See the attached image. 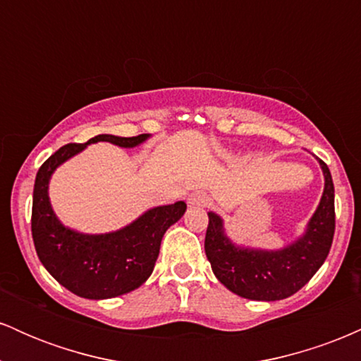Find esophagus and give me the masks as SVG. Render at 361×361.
<instances>
[{
  "label": "esophagus",
  "mask_w": 361,
  "mask_h": 361,
  "mask_svg": "<svg viewBox=\"0 0 361 361\" xmlns=\"http://www.w3.org/2000/svg\"><path fill=\"white\" fill-rule=\"evenodd\" d=\"M209 204H210V198L202 192H195L188 197V205L190 207H197V209H202V207H207Z\"/></svg>",
  "instance_id": "obj_1"
}]
</instances>
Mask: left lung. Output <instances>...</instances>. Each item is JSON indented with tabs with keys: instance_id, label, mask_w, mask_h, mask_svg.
Listing matches in <instances>:
<instances>
[{
	"instance_id": "obj_1",
	"label": "left lung",
	"mask_w": 361,
	"mask_h": 361,
	"mask_svg": "<svg viewBox=\"0 0 361 361\" xmlns=\"http://www.w3.org/2000/svg\"><path fill=\"white\" fill-rule=\"evenodd\" d=\"M324 192L304 234L280 250L239 246L231 241L221 215L209 212L205 255L214 275L235 295L250 300H281L293 295L322 267L334 235V185L329 168L317 159Z\"/></svg>"
}]
</instances>
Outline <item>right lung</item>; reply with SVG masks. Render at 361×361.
I'll return each mask as SVG.
<instances>
[{"instance_id":"1","label":"right lung","mask_w":361,"mask_h":361,"mask_svg":"<svg viewBox=\"0 0 361 361\" xmlns=\"http://www.w3.org/2000/svg\"><path fill=\"white\" fill-rule=\"evenodd\" d=\"M151 137H118L100 134L85 144H66L40 166L35 176L32 204V238L45 270L62 287L91 300L114 299L139 288L151 276L159 256L163 235L183 217L186 204L152 207L118 231L85 234L66 227L51 205L49 183L57 168L90 144L110 142L118 147H137Z\"/></svg>"}]
</instances>
